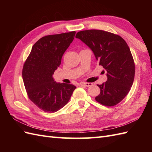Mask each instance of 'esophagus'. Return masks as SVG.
I'll return each instance as SVG.
<instances>
[{
    "instance_id": "esophagus-1",
    "label": "esophagus",
    "mask_w": 152,
    "mask_h": 152,
    "mask_svg": "<svg viewBox=\"0 0 152 152\" xmlns=\"http://www.w3.org/2000/svg\"><path fill=\"white\" fill-rule=\"evenodd\" d=\"M82 85H84L86 87H90L93 85L92 83H82Z\"/></svg>"
}]
</instances>
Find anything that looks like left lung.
Listing matches in <instances>:
<instances>
[{"label":"left lung","mask_w":152,"mask_h":152,"mask_svg":"<svg viewBox=\"0 0 152 152\" xmlns=\"http://www.w3.org/2000/svg\"><path fill=\"white\" fill-rule=\"evenodd\" d=\"M76 38L93 51L99 65L107 71V81L97 85L101 93L95 100L106 106L118 104L129 92L134 78V63L127 44L119 35L102 30L80 31Z\"/></svg>","instance_id":"obj_1"}]
</instances>
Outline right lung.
<instances>
[{
  "label": "right lung",
  "mask_w": 152,
  "mask_h": 152,
  "mask_svg": "<svg viewBox=\"0 0 152 152\" xmlns=\"http://www.w3.org/2000/svg\"><path fill=\"white\" fill-rule=\"evenodd\" d=\"M76 32L48 35L35 43L25 61L22 77L31 101L46 112H56L65 106L76 86L57 83L53 74Z\"/></svg>",
  "instance_id": "obj_1"
}]
</instances>
